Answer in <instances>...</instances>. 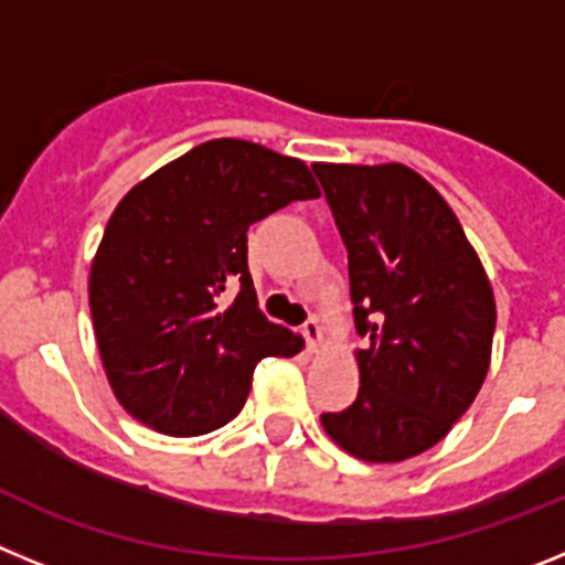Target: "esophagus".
<instances>
[{
    "label": "esophagus",
    "mask_w": 565,
    "mask_h": 565,
    "mask_svg": "<svg viewBox=\"0 0 565 565\" xmlns=\"http://www.w3.org/2000/svg\"><path fill=\"white\" fill-rule=\"evenodd\" d=\"M302 337H306L308 351H317L319 342H322V326H319V319H308L306 326H302Z\"/></svg>",
    "instance_id": "esophagus-1"
}]
</instances>
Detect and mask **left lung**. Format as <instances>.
<instances>
[{
  "mask_svg": "<svg viewBox=\"0 0 565 565\" xmlns=\"http://www.w3.org/2000/svg\"><path fill=\"white\" fill-rule=\"evenodd\" d=\"M348 248L359 393L322 427L353 458L430 450L476 402L492 356L495 297L441 194L404 163H313Z\"/></svg>",
  "mask_w": 565,
  "mask_h": 565,
  "instance_id": "1",
  "label": "left lung"
}]
</instances>
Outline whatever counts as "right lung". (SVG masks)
Listing matches in <instances>:
<instances>
[{
	"label": "right lung",
	"instance_id": "add662e5",
	"mask_svg": "<svg viewBox=\"0 0 565 565\" xmlns=\"http://www.w3.org/2000/svg\"><path fill=\"white\" fill-rule=\"evenodd\" d=\"M311 198L306 163L239 138L189 149L124 194L89 268V311L129 416L167 436L212 433L243 411L259 359L302 351L257 308L246 232Z\"/></svg>",
	"mask_w": 565,
	"mask_h": 565
}]
</instances>
